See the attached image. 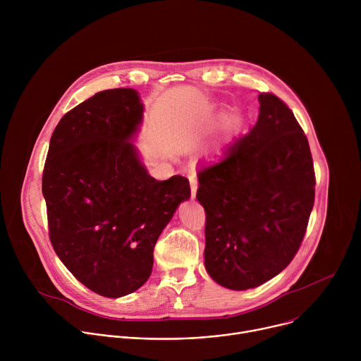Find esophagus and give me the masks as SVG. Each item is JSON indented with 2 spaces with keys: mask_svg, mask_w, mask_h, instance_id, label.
Segmentation results:
<instances>
[{
  "mask_svg": "<svg viewBox=\"0 0 361 361\" xmlns=\"http://www.w3.org/2000/svg\"><path fill=\"white\" fill-rule=\"evenodd\" d=\"M190 187H191V198H195L197 192V181L194 177H190Z\"/></svg>",
  "mask_w": 361,
  "mask_h": 361,
  "instance_id": "obj_1",
  "label": "esophagus"
}]
</instances>
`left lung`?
Wrapping results in <instances>:
<instances>
[{
    "mask_svg": "<svg viewBox=\"0 0 361 361\" xmlns=\"http://www.w3.org/2000/svg\"><path fill=\"white\" fill-rule=\"evenodd\" d=\"M259 102L250 133L198 170L205 270L238 291L262 286L290 264L314 204L313 159L302 128L279 97L260 94Z\"/></svg>",
    "mask_w": 361,
    "mask_h": 361,
    "instance_id": "8db88e82",
    "label": "left lung"
}]
</instances>
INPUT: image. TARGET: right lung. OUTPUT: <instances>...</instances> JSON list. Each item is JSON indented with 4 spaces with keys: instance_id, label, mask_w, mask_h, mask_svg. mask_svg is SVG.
Listing matches in <instances>:
<instances>
[{
    "instance_id": "1",
    "label": "right lung",
    "mask_w": 361,
    "mask_h": 361,
    "mask_svg": "<svg viewBox=\"0 0 361 361\" xmlns=\"http://www.w3.org/2000/svg\"><path fill=\"white\" fill-rule=\"evenodd\" d=\"M138 91H99L68 111L51 135L42 174L49 240L91 291L117 298L152 271V251L181 201L183 176L159 181L133 141L142 123Z\"/></svg>"
}]
</instances>
